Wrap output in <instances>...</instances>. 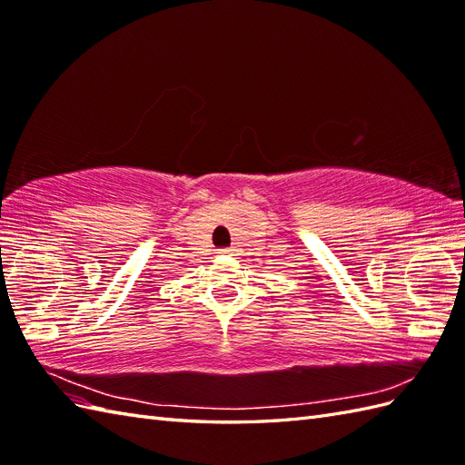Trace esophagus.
Returning <instances> with one entry per match:
<instances>
[{"label": "esophagus", "mask_w": 465, "mask_h": 465, "mask_svg": "<svg viewBox=\"0 0 465 465\" xmlns=\"http://www.w3.org/2000/svg\"><path fill=\"white\" fill-rule=\"evenodd\" d=\"M235 250L233 247H223V250H220V253H233Z\"/></svg>", "instance_id": "esophagus-1"}]
</instances>
